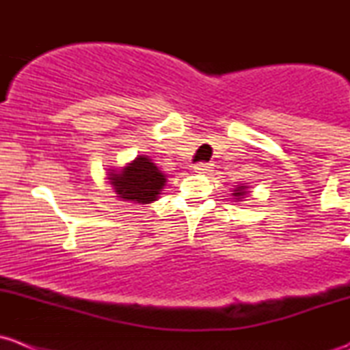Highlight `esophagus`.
Here are the masks:
<instances>
[{
  "instance_id": "esophagus-1",
  "label": "esophagus",
  "mask_w": 350,
  "mask_h": 350,
  "mask_svg": "<svg viewBox=\"0 0 350 350\" xmlns=\"http://www.w3.org/2000/svg\"><path fill=\"white\" fill-rule=\"evenodd\" d=\"M193 169H195L196 172H208L211 171V164L210 162H200V164L193 165Z\"/></svg>"
}]
</instances>
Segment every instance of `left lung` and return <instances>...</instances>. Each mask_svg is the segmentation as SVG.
<instances>
[{"label": "left lung", "instance_id": "8db88e82", "mask_svg": "<svg viewBox=\"0 0 350 350\" xmlns=\"http://www.w3.org/2000/svg\"><path fill=\"white\" fill-rule=\"evenodd\" d=\"M249 193H250V191H247V186H237V188L234 189V193H232V196H235L234 200L242 201L243 198L249 195Z\"/></svg>", "mask_w": 350, "mask_h": 350}]
</instances>
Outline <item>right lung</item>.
I'll return each instance as SVG.
<instances>
[{"label":"right lung","instance_id":"add662e5","mask_svg":"<svg viewBox=\"0 0 350 350\" xmlns=\"http://www.w3.org/2000/svg\"><path fill=\"white\" fill-rule=\"evenodd\" d=\"M108 179L118 200L139 204L152 203L165 186V174L147 155H139L120 171L109 169Z\"/></svg>","mask_w":350,"mask_h":350}]
</instances>
